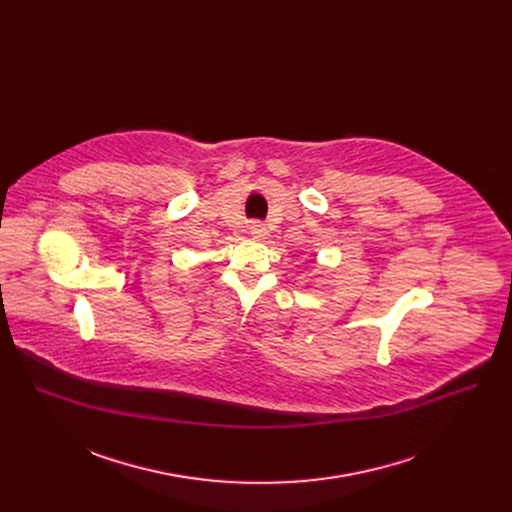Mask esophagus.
Instances as JSON below:
<instances>
[{"mask_svg": "<svg viewBox=\"0 0 512 512\" xmlns=\"http://www.w3.org/2000/svg\"><path fill=\"white\" fill-rule=\"evenodd\" d=\"M249 233H251V237L255 239V241H263L269 233H267V227L263 225V223H253L251 227H249Z\"/></svg>", "mask_w": 512, "mask_h": 512, "instance_id": "1", "label": "esophagus"}]
</instances>
